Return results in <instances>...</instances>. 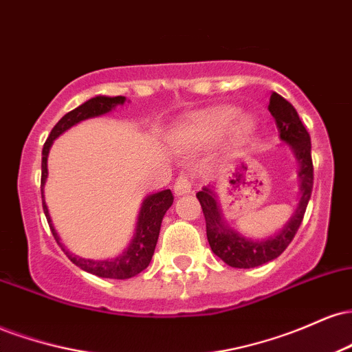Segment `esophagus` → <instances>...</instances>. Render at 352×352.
<instances>
[{
  "mask_svg": "<svg viewBox=\"0 0 352 352\" xmlns=\"http://www.w3.org/2000/svg\"><path fill=\"white\" fill-rule=\"evenodd\" d=\"M190 192H192V182L188 180V177L185 175L179 177L175 182V185H173V193H175V197L187 195Z\"/></svg>",
  "mask_w": 352,
  "mask_h": 352,
  "instance_id": "obj_1",
  "label": "esophagus"
}]
</instances>
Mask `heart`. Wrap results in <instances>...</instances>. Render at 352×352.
<instances>
[{"label": "heart", "mask_w": 352, "mask_h": 352, "mask_svg": "<svg viewBox=\"0 0 352 352\" xmlns=\"http://www.w3.org/2000/svg\"><path fill=\"white\" fill-rule=\"evenodd\" d=\"M230 127V142L243 144L256 131V120L250 114H238L233 106H217L192 112L173 131L172 142L179 148H200L215 142Z\"/></svg>", "instance_id": "heart-1"}]
</instances>
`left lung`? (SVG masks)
Listing matches in <instances>:
<instances>
[{"instance_id":"8db88e82","label":"left lung","mask_w":352,"mask_h":352,"mask_svg":"<svg viewBox=\"0 0 352 352\" xmlns=\"http://www.w3.org/2000/svg\"><path fill=\"white\" fill-rule=\"evenodd\" d=\"M268 111L276 122L280 139L288 145L298 162V180H300V199L293 215L273 235L265 238L245 236L238 230L230 227L223 217L215 185H207L197 193L207 223V238L212 252L232 268H256L274 260L292 243L300 228L306 207L313 190V160H311V137L302 125L296 109L280 94L273 92L270 98Z\"/></svg>"}]
</instances>
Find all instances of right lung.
<instances>
[{"instance_id": "1", "label": "right lung", "mask_w": 352, "mask_h": 352, "mask_svg": "<svg viewBox=\"0 0 352 352\" xmlns=\"http://www.w3.org/2000/svg\"><path fill=\"white\" fill-rule=\"evenodd\" d=\"M125 100L127 99H125L124 96H116V98L96 96V98L80 104L79 107L74 109V111L67 112V114L52 127L50 137H47V140L44 142L41 160L43 210L44 215L47 218V223H50L52 235H54L60 250L67 254V258H69L72 263L79 266L84 272L96 274V276L99 278H112V280H127V278L135 276V274L144 272L148 266V263H151L153 250H155L157 240H159L160 225H162L164 215L173 204V195L170 190H160V192L151 193V195L145 197L142 205H140L139 215H137L134 236H132L131 243H129V246L122 253L117 254L114 258L92 260V258H82L71 253L69 250L64 246L63 241H60L58 232H56L54 225H52L50 210H47L46 201H44V184H46L47 179V155H50V148L52 142H54L60 134H64L67 129L74 127L76 124L87 119H94V117L109 114V112L114 111L117 106H122Z\"/></svg>"}]
</instances>
